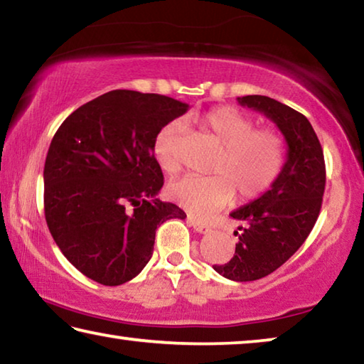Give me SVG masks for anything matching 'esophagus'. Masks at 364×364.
Wrapping results in <instances>:
<instances>
[{"instance_id":"esophagus-1","label":"esophagus","mask_w":364,"mask_h":364,"mask_svg":"<svg viewBox=\"0 0 364 364\" xmlns=\"http://www.w3.org/2000/svg\"><path fill=\"white\" fill-rule=\"evenodd\" d=\"M188 223L194 228V230L197 231V232H208L210 231V226H208L207 223H204V221H200V220H197V218H194V217H188Z\"/></svg>"}]
</instances>
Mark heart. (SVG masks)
<instances>
[{"label": "heart", "instance_id": "obj_1", "mask_svg": "<svg viewBox=\"0 0 364 364\" xmlns=\"http://www.w3.org/2000/svg\"><path fill=\"white\" fill-rule=\"evenodd\" d=\"M197 123L223 146L208 176H186L170 184L176 204L196 217L207 218L234 199L254 200L278 180L286 164L287 146L274 128H255L254 119L231 106H218L202 114ZM181 123L168 122L157 132L152 152L160 168L176 173L180 160Z\"/></svg>", "mask_w": 364, "mask_h": 364}]
</instances>
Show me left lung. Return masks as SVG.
Wrapping results in <instances>:
<instances>
[{
    "label": "left lung",
    "mask_w": 364,
    "mask_h": 364,
    "mask_svg": "<svg viewBox=\"0 0 364 364\" xmlns=\"http://www.w3.org/2000/svg\"><path fill=\"white\" fill-rule=\"evenodd\" d=\"M241 106L273 120L287 143V159L278 180L258 199L231 213L241 221L236 252L213 269L231 281L264 278L286 263L315 226L323 204L326 165L323 147L304 114L268 96L237 97Z\"/></svg>",
    "instance_id": "obj_1"
}]
</instances>
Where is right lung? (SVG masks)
Listing matches in <instances>:
<instances>
[{
  "mask_svg": "<svg viewBox=\"0 0 364 364\" xmlns=\"http://www.w3.org/2000/svg\"><path fill=\"white\" fill-rule=\"evenodd\" d=\"M188 109L168 96L115 90L78 107L54 134L43 171L46 223L86 278L133 279L151 260L157 226L186 218L156 199L164 175L152 143Z\"/></svg>",
  "mask_w": 364,
  "mask_h": 364,
  "instance_id": "1",
  "label": "right lung"
}]
</instances>
